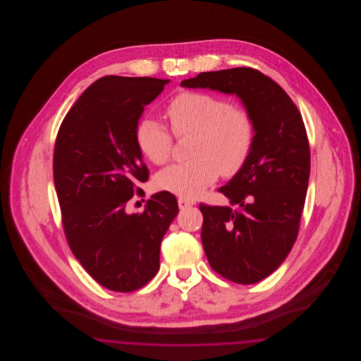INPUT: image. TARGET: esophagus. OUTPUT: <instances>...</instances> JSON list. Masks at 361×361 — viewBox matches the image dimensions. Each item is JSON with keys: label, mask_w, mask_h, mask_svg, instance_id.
Wrapping results in <instances>:
<instances>
[{"label": "esophagus", "mask_w": 361, "mask_h": 361, "mask_svg": "<svg viewBox=\"0 0 361 361\" xmlns=\"http://www.w3.org/2000/svg\"><path fill=\"white\" fill-rule=\"evenodd\" d=\"M178 207L181 208V209H184V208H188V207L193 206L195 203H193V200H189L187 197H178Z\"/></svg>", "instance_id": "obj_1"}]
</instances>
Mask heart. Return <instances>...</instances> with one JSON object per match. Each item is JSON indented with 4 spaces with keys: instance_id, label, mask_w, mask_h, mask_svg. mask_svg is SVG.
Returning <instances> with one entry per match:
<instances>
[{
    "instance_id": "obj_1",
    "label": "heart",
    "mask_w": 361,
    "mask_h": 361,
    "mask_svg": "<svg viewBox=\"0 0 361 361\" xmlns=\"http://www.w3.org/2000/svg\"><path fill=\"white\" fill-rule=\"evenodd\" d=\"M176 137L192 135L188 162L159 173L157 187L187 199L200 196L219 173L231 177L252 154L256 124L250 112L228 100L200 90H184L166 106ZM135 140L142 155L154 165H166L173 153L172 134L152 116L142 118Z\"/></svg>"
}]
</instances>
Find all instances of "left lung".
Listing matches in <instances>:
<instances>
[{
  "mask_svg": "<svg viewBox=\"0 0 361 361\" xmlns=\"http://www.w3.org/2000/svg\"><path fill=\"white\" fill-rule=\"evenodd\" d=\"M181 85L237 94L255 119L252 154L218 189L237 208L199 206L211 268L237 284H255L275 272L298 238L310 177L302 115L281 86L252 68L206 71Z\"/></svg>",
  "mask_w": 361,
  "mask_h": 361,
  "instance_id": "8db88e82",
  "label": "left lung"
}]
</instances>
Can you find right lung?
<instances>
[{"label": "right lung", "mask_w": 361, "mask_h": 361, "mask_svg": "<svg viewBox=\"0 0 361 361\" xmlns=\"http://www.w3.org/2000/svg\"><path fill=\"white\" fill-rule=\"evenodd\" d=\"M166 84L102 77L70 108L55 139L52 171L66 240L86 272L111 291H137L154 277L161 240L178 214L168 190L153 195L142 214H127L149 178L137 121Z\"/></svg>", "instance_id": "right-lung-1"}]
</instances>
